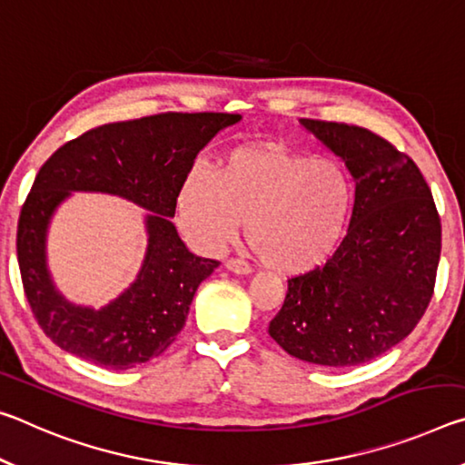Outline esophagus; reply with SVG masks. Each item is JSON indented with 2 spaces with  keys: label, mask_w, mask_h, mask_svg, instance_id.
<instances>
[{
  "label": "esophagus",
  "mask_w": 465,
  "mask_h": 465,
  "mask_svg": "<svg viewBox=\"0 0 465 465\" xmlns=\"http://www.w3.org/2000/svg\"><path fill=\"white\" fill-rule=\"evenodd\" d=\"M224 265H226V270H231L232 273H241V276H247V273H251V265L245 260H237V257L226 260Z\"/></svg>",
  "instance_id": "34e87169"
}]
</instances>
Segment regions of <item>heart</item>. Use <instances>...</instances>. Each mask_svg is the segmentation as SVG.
<instances>
[{
  "label": "heart",
  "mask_w": 465,
  "mask_h": 465,
  "mask_svg": "<svg viewBox=\"0 0 465 465\" xmlns=\"http://www.w3.org/2000/svg\"><path fill=\"white\" fill-rule=\"evenodd\" d=\"M352 183L341 164L280 143L241 146L216 174L187 173L177 192V218L197 249L216 253L245 220L251 249L272 270L307 272L333 253L344 234Z\"/></svg>",
  "instance_id": "heart-1"
}]
</instances>
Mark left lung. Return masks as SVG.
<instances>
[{"mask_svg":"<svg viewBox=\"0 0 465 465\" xmlns=\"http://www.w3.org/2000/svg\"><path fill=\"white\" fill-rule=\"evenodd\" d=\"M301 124L346 163L356 183L346 237L323 265L288 280L270 336L319 367H354L412 333L435 292L440 218L420 169L369 129Z\"/></svg>","mask_w":465,"mask_h":465,"instance_id":"obj_1","label":"left lung"}]
</instances>
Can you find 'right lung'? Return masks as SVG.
Wrapping results in <instances>:
<instances>
[{
    "mask_svg": "<svg viewBox=\"0 0 465 465\" xmlns=\"http://www.w3.org/2000/svg\"><path fill=\"white\" fill-rule=\"evenodd\" d=\"M241 115L158 113L88 129L41 166L20 210L22 286L41 330L84 361L125 371L169 348L185 325L189 304L220 262L197 257L171 223L177 192L205 143ZM70 191L121 194L153 212L147 260L136 282L101 312L67 303L46 270L48 220Z\"/></svg>",
    "mask_w": 465,
    "mask_h": 465,
    "instance_id": "add662e5",
    "label": "right lung"
}]
</instances>
